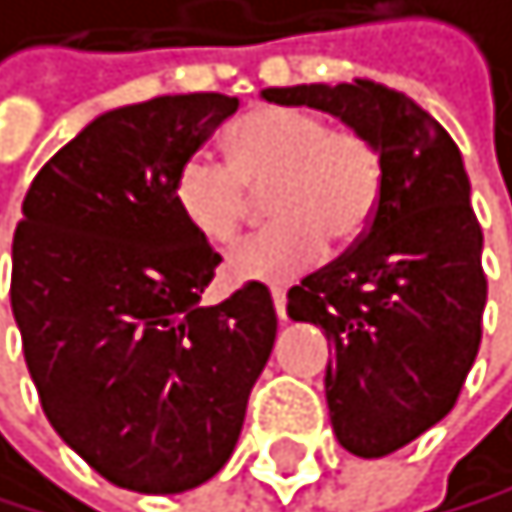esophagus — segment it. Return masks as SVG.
<instances>
[{
  "label": "esophagus",
  "mask_w": 512,
  "mask_h": 512,
  "mask_svg": "<svg viewBox=\"0 0 512 512\" xmlns=\"http://www.w3.org/2000/svg\"><path fill=\"white\" fill-rule=\"evenodd\" d=\"M271 296H274V309H277V316H280V322L287 319V293H283L280 287H274L271 290Z\"/></svg>",
  "instance_id": "esophagus-1"
}]
</instances>
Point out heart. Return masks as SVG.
Instances as JSON below:
<instances>
[{
	"mask_svg": "<svg viewBox=\"0 0 512 512\" xmlns=\"http://www.w3.org/2000/svg\"><path fill=\"white\" fill-rule=\"evenodd\" d=\"M267 187L274 222L225 258L235 283L290 280L326 251L368 229L381 199L377 144L355 128H329L303 109H258L229 138V167L193 154L174 174V206L209 245H229L245 222V186Z\"/></svg>",
	"mask_w": 512,
	"mask_h": 512,
	"instance_id": "heart-1",
	"label": "heart"
}]
</instances>
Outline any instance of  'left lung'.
Listing matches in <instances>:
<instances>
[{"label": "left lung", "instance_id": "left-lung-1", "mask_svg": "<svg viewBox=\"0 0 512 512\" xmlns=\"http://www.w3.org/2000/svg\"><path fill=\"white\" fill-rule=\"evenodd\" d=\"M277 106L335 115L377 144L381 199L358 245L287 293V316L335 345L326 403L338 445L384 458L452 413L478 358L484 235L452 135L374 80L261 89Z\"/></svg>", "mask_w": 512, "mask_h": 512}]
</instances>
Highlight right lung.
Here are the masks:
<instances>
[{
	"instance_id": "add662e5",
	"label": "right lung",
	"mask_w": 512,
	"mask_h": 512,
	"mask_svg": "<svg viewBox=\"0 0 512 512\" xmlns=\"http://www.w3.org/2000/svg\"><path fill=\"white\" fill-rule=\"evenodd\" d=\"M235 112V96L186 93L96 115L38 170L15 229L12 316L47 423L138 494L222 471L277 338L264 283L199 303L222 258L170 196Z\"/></svg>"
}]
</instances>
